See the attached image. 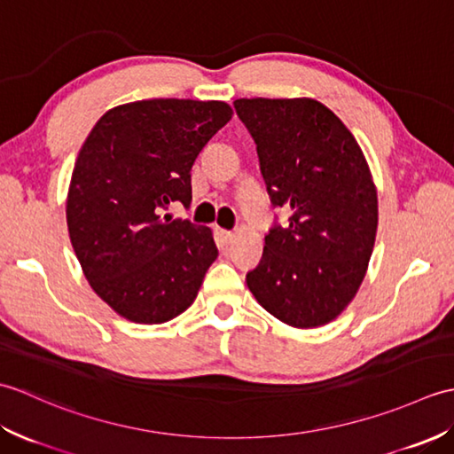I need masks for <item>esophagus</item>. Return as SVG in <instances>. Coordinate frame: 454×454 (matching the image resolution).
Returning <instances> with one entry per match:
<instances>
[{"instance_id": "34e87169", "label": "esophagus", "mask_w": 454, "mask_h": 454, "mask_svg": "<svg viewBox=\"0 0 454 454\" xmlns=\"http://www.w3.org/2000/svg\"><path fill=\"white\" fill-rule=\"evenodd\" d=\"M216 238H218V242H220L222 246H228V244H232L234 232H228V230L218 228V230H216Z\"/></svg>"}]
</instances>
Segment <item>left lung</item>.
Returning a JSON list of instances; mask_svg holds the SVG:
<instances>
[{
  "label": "left lung",
  "instance_id": "8db88e82",
  "mask_svg": "<svg viewBox=\"0 0 454 454\" xmlns=\"http://www.w3.org/2000/svg\"><path fill=\"white\" fill-rule=\"evenodd\" d=\"M273 207L288 220L265 236L246 275L269 314L293 327L330 324L353 301L374 247L379 202L349 129L316 99H236Z\"/></svg>",
  "mask_w": 454,
  "mask_h": 454
}]
</instances>
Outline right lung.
I'll use <instances>...</instances> for the list:
<instances>
[{"label": "right lung", "instance_id": "1", "mask_svg": "<svg viewBox=\"0 0 454 454\" xmlns=\"http://www.w3.org/2000/svg\"><path fill=\"white\" fill-rule=\"evenodd\" d=\"M230 119L224 101H134L105 113L83 142L67 232L93 291L127 320L185 312L218 257L210 228L161 212L191 205L192 163Z\"/></svg>", "mask_w": 454, "mask_h": 454}]
</instances>
